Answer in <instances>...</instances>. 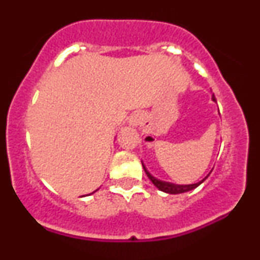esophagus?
<instances>
[{
    "label": "esophagus",
    "instance_id": "1",
    "mask_svg": "<svg viewBox=\"0 0 260 260\" xmlns=\"http://www.w3.org/2000/svg\"><path fill=\"white\" fill-rule=\"evenodd\" d=\"M140 120H142V116L139 115V113H136V115L132 116L129 120V124L132 127H138L139 123H140Z\"/></svg>",
    "mask_w": 260,
    "mask_h": 260
}]
</instances>
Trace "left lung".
Returning a JSON list of instances; mask_svg holds the SVG:
<instances>
[{
	"label": "left lung",
	"instance_id": "1",
	"mask_svg": "<svg viewBox=\"0 0 260 260\" xmlns=\"http://www.w3.org/2000/svg\"><path fill=\"white\" fill-rule=\"evenodd\" d=\"M211 100L215 101V103H216V99H215V96H214V94H213V96H211ZM142 165H143V169H144L145 174H147V176L149 177V180L153 182L154 186L156 187L159 190H162V192L169 193V194H180V193L189 192V190L194 189V188H197V187L199 186V184H202L203 182L207 180V178L209 177V175H210V172H211V171L209 172V174L205 176V177L203 178L202 181L197 182V183H192V184H175V183H171V182L161 181V180H159V178L154 177V176L148 171L147 168H145L144 164H143V161H142Z\"/></svg>",
	"mask_w": 260,
	"mask_h": 260
}]
</instances>
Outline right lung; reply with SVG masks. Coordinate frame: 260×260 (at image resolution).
Returning <instances> with one entry per match:
<instances>
[{
  "mask_svg": "<svg viewBox=\"0 0 260 260\" xmlns=\"http://www.w3.org/2000/svg\"><path fill=\"white\" fill-rule=\"evenodd\" d=\"M98 190V189H96ZM96 190H94V192H92V193H95V192H96ZM92 193H90V194H92ZM86 196H89V194H86Z\"/></svg>",
  "mask_w": 260,
  "mask_h": 260,
  "instance_id": "obj_1",
  "label": "right lung"
}]
</instances>
